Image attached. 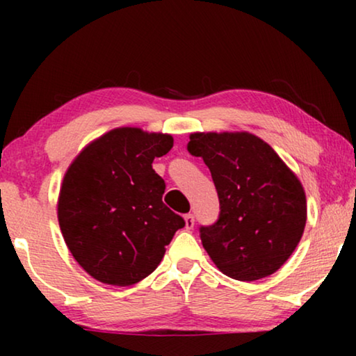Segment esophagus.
<instances>
[{"instance_id":"1","label":"esophagus","mask_w":356,"mask_h":356,"mask_svg":"<svg viewBox=\"0 0 356 356\" xmlns=\"http://www.w3.org/2000/svg\"><path fill=\"white\" fill-rule=\"evenodd\" d=\"M184 225H186V230H191V228L194 227V216H193V213H186V216H184Z\"/></svg>"}]
</instances>
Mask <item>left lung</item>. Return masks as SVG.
<instances>
[{
    "mask_svg": "<svg viewBox=\"0 0 356 356\" xmlns=\"http://www.w3.org/2000/svg\"><path fill=\"white\" fill-rule=\"evenodd\" d=\"M188 150L202 157L216 184L220 212L201 225V241L218 269L252 282L279 270L303 235L301 183L274 149L250 133H196Z\"/></svg>",
    "mask_w": 356,
    "mask_h": 356,
    "instance_id": "1",
    "label": "left lung"
}]
</instances>
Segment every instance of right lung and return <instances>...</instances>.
Segmentation results:
<instances>
[{
  "instance_id": "1",
  "label": "right lung",
  "mask_w": 356,
  "mask_h": 356,
  "mask_svg": "<svg viewBox=\"0 0 356 356\" xmlns=\"http://www.w3.org/2000/svg\"><path fill=\"white\" fill-rule=\"evenodd\" d=\"M168 134L118 128L82 150L63 179L58 220L71 254L94 279L138 284L157 269L181 216L165 206L155 157L172 149Z\"/></svg>"
}]
</instances>
